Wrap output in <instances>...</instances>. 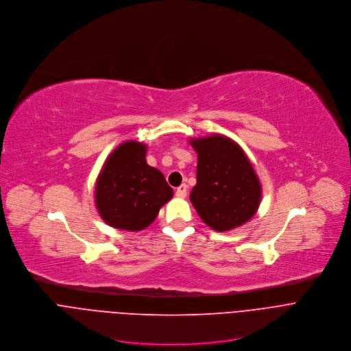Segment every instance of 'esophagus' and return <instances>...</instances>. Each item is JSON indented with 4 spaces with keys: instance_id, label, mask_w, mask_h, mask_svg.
<instances>
[{
    "instance_id": "34e87169",
    "label": "esophagus",
    "mask_w": 351,
    "mask_h": 351,
    "mask_svg": "<svg viewBox=\"0 0 351 351\" xmlns=\"http://www.w3.org/2000/svg\"><path fill=\"white\" fill-rule=\"evenodd\" d=\"M186 191H188L186 184H181V185L176 189V196H178V197H185V196H186Z\"/></svg>"
}]
</instances>
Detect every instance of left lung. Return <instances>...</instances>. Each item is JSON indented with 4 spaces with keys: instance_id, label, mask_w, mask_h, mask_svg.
I'll return each instance as SVG.
<instances>
[{
    "instance_id": "obj_1",
    "label": "left lung",
    "mask_w": 351,
    "mask_h": 351,
    "mask_svg": "<svg viewBox=\"0 0 351 351\" xmlns=\"http://www.w3.org/2000/svg\"><path fill=\"white\" fill-rule=\"evenodd\" d=\"M197 152L196 185L191 202L208 227L224 232L257 212L261 186L242 148L223 135L191 139Z\"/></svg>"
}]
</instances>
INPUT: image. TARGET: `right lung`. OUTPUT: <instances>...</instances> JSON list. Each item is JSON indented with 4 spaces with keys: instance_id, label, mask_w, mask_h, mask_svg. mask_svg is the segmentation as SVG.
Segmentation results:
<instances>
[{
    "instance_id": "1",
    "label": "right lung",
    "mask_w": 351,
    "mask_h": 351,
    "mask_svg": "<svg viewBox=\"0 0 351 351\" xmlns=\"http://www.w3.org/2000/svg\"><path fill=\"white\" fill-rule=\"evenodd\" d=\"M145 155L144 144L123 143L108 158L97 180V208L105 223L114 228H147L173 196L165 176L147 163Z\"/></svg>"
}]
</instances>
